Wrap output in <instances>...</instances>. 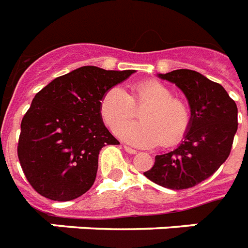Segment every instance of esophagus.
Segmentation results:
<instances>
[{"mask_svg": "<svg viewBox=\"0 0 248 248\" xmlns=\"http://www.w3.org/2000/svg\"><path fill=\"white\" fill-rule=\"evenodd\" d=\"M124 151L127 152V153H130V155H136V153H138V151H136V149H134V148H131V147H128V145H124Z\"/></svg>", "mask_w": 248, "mask_h": 248, "instance_id": "obj_1", "label": "esophagus"}]
</instances>
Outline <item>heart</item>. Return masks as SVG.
<instances>
[{"mask_svg":"<svg viewBox=\"0 0 248 248\" xmlns=\"http://www.w3.org/2000/svg\"><path fill=\"white\" fill-rule=\"evenodd\" d=\"M141 107L139 122L124 124L118 130V135L128 143L139 147L171 145L188 130V105L172 97L171 90L155 79L136 83L127 93L120 87L109 89L101 97L100 114L109 127L117 130L135 114V108Z\"/></svg>","mask_w":248,"mask_h":248,"instance_id":"b5f03b06","label":"heart"}]
</instances>
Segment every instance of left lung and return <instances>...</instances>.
I'll list each match as a JSON object with an SVG mask.
<instances>
[{
    "label": "left lung",
    "instance_id": "8db88e82",
    "mask_svg": "<svg viewBox=\"0 0 248 248\" xmlns=\"http://www.w3.org/2000/svg\"><path fill=\"white\" fill-rule=\"evenodd\" d=\"M158 77L184 93L190 124L177 148L155 155V165L144 175L173 190L192 188L211 176L229 157L238 128L237 104L223 86L196 71L176 69Z\"/></svg>",
    "mask_w": 248,
    "mask_h": 248
}]
</instances>
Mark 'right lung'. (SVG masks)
Here are the masks:
<instances>
[{
	"label": "right lung",
	"instance_id": "1",
	"mask_svg": "<svg viewBox=\"0 0 248 248\" xmlns=\"http://www.w3.org/2000/svg\"><path fill=\"white\" fill-rule=\"evenodd\" d=\"M132 73L86 65L36 93L21 121L17 157L37 193L64 202L93 186L101 148L120 144L103 122L101 97Z\"/></svg>",
	"mask_w": 248,
	"mask_h": 248
}]
</instances>
